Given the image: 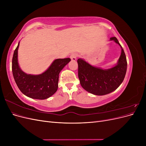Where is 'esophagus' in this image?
<instances>
[{"label": "esophagus", "mask_w": 146, "mask_h": 146, "mask_svg": "<svg viewBox=\"0 0 146 146\" xmlns=\"http://www.w3.org/2000/svg\"><path fill=\"white\" fill-rule=\"evenodd\" d=\"M77 57V54H76V53H72V54L70 56V59H71L72 61L76 60Z\"/></svg>", "instance_id": "esophagus-1"}]
</instances>
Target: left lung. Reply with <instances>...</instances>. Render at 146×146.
I'll list each match as a JSON object with an SVG mask.
<instances>
[{
	"mask_svg": "<svg viewBox=\"0 0 146 146\" xmlns=\"http://www.w3.org/2000/svg\"><path fill=\"white\" fill-rule=\"evenodd\" d=\"M119 45L121 54L117 64L109 69L92 66L82 58H78V76L84 90L97 96H104L116 90L121 85L125 76L127 63L125 52L116 37L110 38Z\"/></svg>",
	"mask_w": 146,
	"mask_h": 146,
	"instance_id": "8db88e82",
	"label": "left lung"
}]
</instances>
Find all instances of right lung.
Returning <instances> with one entry per match:
<instances>
[{
    "label": "right lung",
    "mask_w": 146,
    "mask_h": 146,
    "mask_svg": "<svg viewBox=\"0 0 146 146\" xmlns=\"http://www.w3.org/2000/svg\"><path fill=\"white\" fill-rule=\"evenodd\" d=\"M19 42L13 54L12 72L17 87L29 98L44 100L54 94L58 88L59 74L69 63V58L56 59L42 74H27L22 70L18 63Z\"/></svg>",
    "instance_id": "right-lung-1"
}]
</instances>
